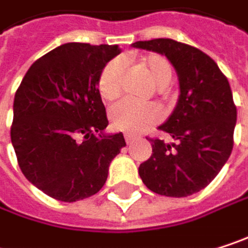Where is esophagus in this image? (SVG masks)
<instances>
[{
	"mask_svg": "<svg viewBox=\"0 0 248 248\" xmlns=\"http://www.w3.org/2000/svg\"><path fill=\"white\" fill-rule=\"evenodd\" d=\"M136 139V135H133V133H124V140H126V143H132L133 140Z\"/></svg>",
	"mask_w": 248,
	"mask_h": 248,
	"instance_id": "34e87169",
	"label": "esophagus"
}]
</instances>
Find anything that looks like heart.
<instances>
[{
  "instance_id": "heart-1",
  "label": "heart",
  "mask_w": 248,
  "mask_h": 248,
  "mask_svg": "<svg viewBox=\"0 0 248 248\" xmlns=\"http://www.w3.org/2000/svg\"><path fill=\"white\" fill-rule=\"evenodd\" d=\"M138 66L158 87L164 92L172 80V66L161 54H146L138 60ZM124 64L121 59L109 62L100 72L97 78V90L106 102H115L121 97L124 90ZM113 127L139 133L149 126L158 124L162 118L161 109L154 103H133L124 100L112 108L109 113Z\"/></svg>"
}]
</instances>
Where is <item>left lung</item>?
<instances>
[{
	"mask_svg": "<svg viewBox=\"0 0 248 248\" xmlns=\"http://www.w3.org/2000/svg\"><path fill=\"white\" fill-rule=\"evenodd\" d=\"M133 47L165 54L181 89L171 118L159 126L173 142L149 138L152 155L139 165V175L159 195H192L218 175L232 151L237 108L230 83L208 54L189 44L154 38Z\"/></svg>",
	"mask_w": 248,
	"mask_h": 248,
	"instance_id": "1",
	"label": "left lung"
}]
</instances>
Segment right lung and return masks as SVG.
<instances>
[{
    "instance_id": "obj_1",
    "label": "right lung",
    "mask_w": 248,
    "mask_h": 248,
    "mask_svg": "<svg viewBox=\"0 0 248 248\" xmlns=\"http://www.w3.org/2000/svg\"><path fill=\"white\" fill-rule=\"evenodd\" d=\"M119 46L67 43L35 60L14 97L11 142L25 178L48 197L75 202L97 194L124 133L108 124L97 78Z\"/></svg>"
}]
</instances>
